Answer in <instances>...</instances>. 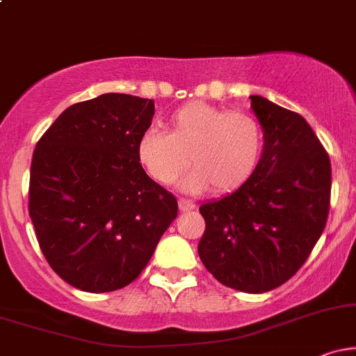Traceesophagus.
I'll list each match as a JSON object with an SVG mask.
<instances>
[{
    "label": "esophagus",
    "mask_w": 356,
    "mask_h": 356,
    "mask_svg": "<svg viewBox=\"0 0 356 356\" xmlns=\"http://www.w3.org/2000/svg\"><path fill=\"white\" fill-rule=\"evenodd\" d=\"M179 209L182 212L187 211H194L195 209V204L192 201H187V199H179Z\"/></svg>",
    "instance_id": "34e87169"
}]
</instances>
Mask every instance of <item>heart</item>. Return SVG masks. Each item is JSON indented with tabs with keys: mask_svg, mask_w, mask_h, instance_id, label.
I'll return each instance as SVG.
<instances>
[{
	"mask_svg": "<svg viewBox=\"0 0 356 356\" xmlns=\"http://www.w3.org/2000/svg\"><path fill=\"white\" fill-rule=\"evenodd\" d=\"M264 150L263 127L246 112H229L207 102H189L164 120V132L147 130L137 142V162L152 181L172 186L182 181L189 192L211 187L231 192L254 174Z\"/></svg>",
	"mask_w": 356,
	"mask_h": 356,
	"instance_id": "1",
	"label": "heart"
}]
</instances>
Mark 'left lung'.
<instances>
[{
    "label": "left lung",
    "instance_id": "1",
    "mask_svg": "<svg viewBox=\"0 0 356 356\" xmlns=\"http://www.w3.org/2000/svg\"><path fill=\"white\" fill-rule=\"evenodd\" d=\"M251 108L264 132L254 174L238 191L199 207V257L219 283L244 293L277 288L305 264L326 226L332 164L300 113L259 95Z\"/></svg>",
    "mask_w": 356,
    "mask_h": 356
}]
</instances>
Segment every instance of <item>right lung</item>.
<instances>
[{
    "label": "right lung",
    "mask_w": 356,
    "mask_h": 356,
    "mask_svg": "<svg viewBox=\"0 0 356 356\" xmlns=\"http://www.w3.org/2000/svg\"><path fill=\"white\" fill-rule=\"evenodd\" d=\"M154 102L104 93L65 110L35 147L30 218L53 271L107 293L140 275L177 216V201L137 162Z\"/></svg>",
    "instance_id": "obj_1"
}]
</instances>
